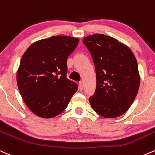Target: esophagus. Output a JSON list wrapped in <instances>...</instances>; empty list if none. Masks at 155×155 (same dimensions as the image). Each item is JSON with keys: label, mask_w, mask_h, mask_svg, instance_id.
<instances>
[{"label": "esophagus", "mask_w": 155, "mask_h": 155, "mask_svg": "<svg viewBox=\"0 0 155 155\" xmlns=\"http://www.w3.org/2000/svg\"><path fill=\"white\" fill-rule=\"evenodd\" d=\"M79 91H82L83 90V82L82 81H79Z\"/></svg>", "instance_id": "1"}]
</instances>
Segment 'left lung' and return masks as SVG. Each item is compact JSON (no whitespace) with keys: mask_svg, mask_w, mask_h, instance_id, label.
Returning a JSON list of instances; mask_svg holds the SVG:
<instances>
[{"mask_svg":"<svg viewBox=\"0 0 155 155\" xmlns=\"http://www.w3.org/2000/svg\"><path fill=\"white\" fill-rule=\"evenodd\" d=\"M96 73V88L89 98L92 108L104 118L125 113L135 100L140 75L135 55L116 39L101 34L83 38Z\"/></svg>","mask_w":155,"mask_h":155,"instance_id":"obj_1","label":"left lung"}]
</instances>
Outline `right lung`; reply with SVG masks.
<instances>
[{"mask_svg": "<svg viewBox=\"0 0 155 155\" xmlns=\"http://www.w3.org/2000/svg\"><path fill=\"white\" fill-rule=\"evenodd\" d=\"M79 39L54 36L34 42L22 57L17 74L20 93L37 116L50 118L67 107L78 84L67 78V59Z\"/></svg>", "mask_w": 155, "mask_h": 155, "instance_id": "right-lung-1", "label": "right lung"}]
</instances>
